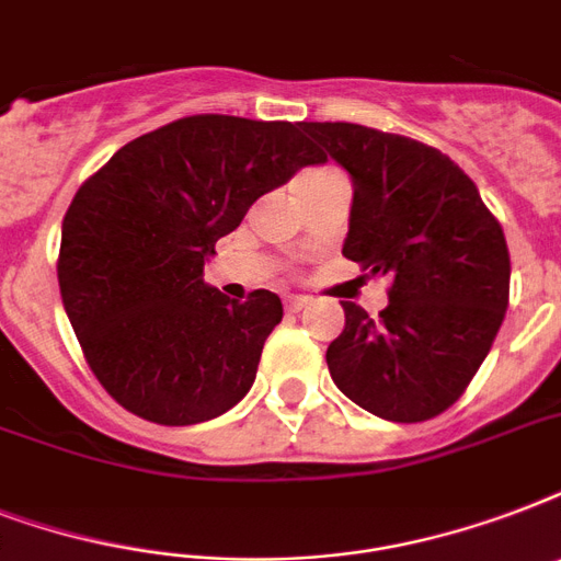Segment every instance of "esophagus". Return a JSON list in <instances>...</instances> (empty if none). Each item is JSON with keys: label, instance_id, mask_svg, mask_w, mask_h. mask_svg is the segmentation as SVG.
Here are the masks:
<instances>
[{"label": "esophagus", "instance_id": "1", "mask_svg": "<svg viewBox=\"0 0 561 561\" xmlns=\"http://www.w3.org/2000/svg\"><path fill=\"white\" fill-rule=\"evenodd\" d=\"M306 306H308V297H297V294L285 297V311H290V314H297V311H302Z\"/></svg>", "mask_w": 561, "mask_h": 561}]
</instances>
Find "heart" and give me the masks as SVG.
Returning <instances> with one entry per match:
<instances>
[{
    "instance_id": "b5f03b06",
    "label": "heart",
    "mask_w": 561,
    "mask_h": 561,
    "mask_svg": "<svg viewBox=\"0 0 561 561\" xmlns=\"http://www.w3.org/2000/svg\"><path fill=\"white\" fill-rule=\"evenodd\" d=\"M329 171H332V169H314V171H306V174H299L297 183H306V180H314V178H320V174H329ZM297 183H294V186H297Z\"/></svg>"
}]
</instances>
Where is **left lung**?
I'll list each match as a JSON object with an SVG mask.
<instances>
[{"instance_id": "8db88e82", "label": "left lung", "mask_w": 561, "mask_h": 561, "mask_svg": "<svg viewBox=\"0 0 561 561\" xmlns=\"http://www.w3.org/2000/svg\"><path fill=\"white\" fill-rule=\"evenodd\" d=\"M352 174L343 255L390 276L387 308L343 302L329 343L332 381L390 422H425L460 399L510 306V250L469 174L410 136L350 122H302Z\"/></svg>"}]
</instances>
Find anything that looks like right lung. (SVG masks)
<instances>
[{
  "label": "right lung",
  "instance_id": "add662e5",
  "mask_svg": "<svg viewBox=\"0 0 561 561\" xmlns=\"http://www.w3.org/2000/svg\"><path fill=\"white\" fill-rule=\"evenodd\" d=\"M317 162L325 153L299 125L203 113L127 142L83 180L57 282L83 358L122 408L194 425L244 399L282 302L224 297L203 262L264 192Z\"/></svg>",
  "mask_w": 561,
  "mask_h": 561
}]
</instances>
